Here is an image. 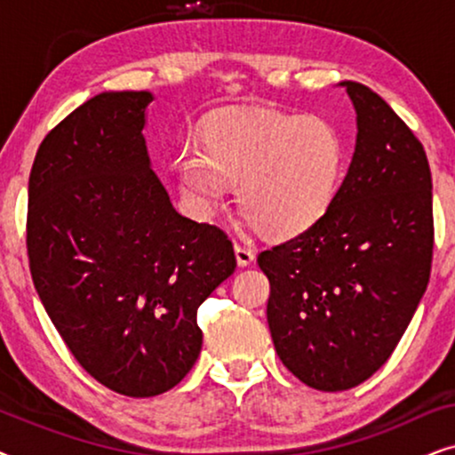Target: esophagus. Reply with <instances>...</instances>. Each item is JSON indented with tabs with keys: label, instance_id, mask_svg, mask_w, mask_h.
Returning a JSON list of instances; mask_svg holds the SVG:
<instances>
[{
	"label": "esophagus",
	"instance_id": "34e87169",
	"mask_svg": "<svg viewBox=\"0 0 455 455\" xmlns=\"http://www.w3.org/2000/svg\"><path fill=\"white\" fill-rule=\"evenodd\" d=\"M234 251H235V259H238V265H240V267L251 265L252 260H254V251H252L251 246L240 244V242H235Z\"/></svg>",
	"mask_w": 455,
	"mask_h": 455
}]
</instances>
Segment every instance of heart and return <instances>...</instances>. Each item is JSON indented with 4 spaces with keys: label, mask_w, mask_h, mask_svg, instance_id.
<instances>
[{
    "label": "heart",
    "mask_w": 455,
    "mask_h": 455,
    "mask_svg": "<svg viewBox=\"0 0 455 455\" xmlns=\"http://www.w3.org/2000/svg\"><path fill=\"white\" fill-rule=\"evenodd\" d=\"M344 170V140L325 117L232 111L209 122L203 151L178 157L180 190L209 215L234 184L235 207L275 238L313 228L331 204Z\"/></svg>",
    "instance_id": "heart-1"
}]
</instances>
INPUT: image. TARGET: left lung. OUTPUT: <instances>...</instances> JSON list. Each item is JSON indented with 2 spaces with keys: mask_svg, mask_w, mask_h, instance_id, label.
<instances>
[{
  "mask_svg": "<svg viewBox=\"0 0 455 455\" xmlns=\"http://www.w3.org/2000/svg\"><path fill=\"white\" fill-rule=\"evenodd\" d=\"M356 151L327 213L263 251L277 356L321 391L356 387L387 363L431 277V167L422 142L377 92L341 83Z\"/></svg>",
  "mask_w": 455,
  "mask_h": 455,
  "instance_id": "8db88e82",
  "label": "left lung"
}]
</instances>
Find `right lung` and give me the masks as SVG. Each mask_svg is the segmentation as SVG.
<instances>
[{
    "label": "right lung",
    "instance_id": "obj_1",
    "mask_svg": "<svg viewBox=\"0 0 455 455\" xmlns=\"http://www.w3.org/2000/svg\"><path fill=\"white\" fill-rule=\"evenodd\" d=\"M147 91L101 92L35 155L27 252L49 319L92 379L151 397L188 375L196 310L235 269L221 228L180 215L148 165Z\"/></svg>",
    "mask_w": 455,
    "mask_h": 455
}]
</instances>
